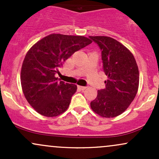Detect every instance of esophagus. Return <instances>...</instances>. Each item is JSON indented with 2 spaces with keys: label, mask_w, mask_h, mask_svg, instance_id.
<instances>
[{
  "label": "esophagus",
  "mask_w": 159,
  "mask_h": 159,
  "mask_svg": "<svg viewBox=\"0 0 159 159\" xmlns=\"http://www.w3.org/2000/svg\"><path fill=\"white\" fill-rule=\"evenodd\" d=\"M78 87L81 90H84L87 89V87H83V86H78Z\"/></svg>",
  "instance_id": "esophagus-1"
}]
</instances>
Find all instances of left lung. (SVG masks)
I'll use <instances>...</instances> for the list:
<instances>
[{
	"mask_svg": "<svg viewBox=\"0 0 159 159\" xmlns=\"http://www.w3.org/2000/svg\"><path fill=\"white\" fill-rule=\"evenodd\" d=\"M89 37L101 48L102 69L107 76L106 87L98 90L90 107L102 117H115L123 114L135 98L139 87L138 64L132 53L117 40L105 36Z\"/></svg>",
	"mask_w": 159,
	"mask_h": 159,
	"instance_id": "8db88e82",
	"label": "left lung"
}]
</instances>
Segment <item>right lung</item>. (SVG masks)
Masks as SVG:
<instances>
[{
  "label": "right lung",
  "mask_w": 159,
  "mask_h": 159,
  "mask_svg": "<svg viewBox=\"0 0 159 159\" xmlns=\"http://www.w3.org/2000/svg\"><path fill=\"white\" fill-rule=\"evenodd\" d=\"M92 43L82 36L52 34L28 50L21 69V84L25 97L36 112L47 117L59 116L68 109L77 85L57 81L66 60Z\"/></svg>",
  "instance_id": "1"
}]
</instances>
